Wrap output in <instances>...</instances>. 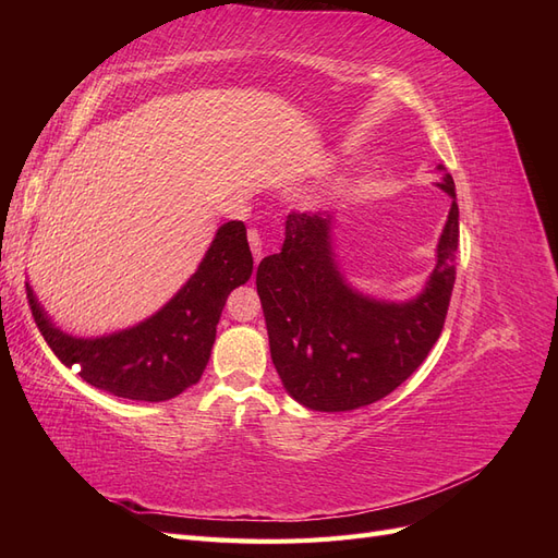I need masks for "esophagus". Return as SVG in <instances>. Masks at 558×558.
I'll return each mask as SVG.
<instances>
[{"label": "esophagus", "mask_w": 558, "mask_h": 558, "mask_svg": "<svg viewBox=\"0 0 558 558\" xmlns=\"http://www.w3.org/2000/svg\"><path fill=\"white\" fill-rule=\"evenodd\" d=\"M248 244H251V251H253V260L260 263V258L265 256V248H263V240L258 230H248Z\"/></svg>", "instance_id": "1"}]
</instances>
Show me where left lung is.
Instances as JSON below:
<instances>
[{"instance_id": "left-lung-1", "label": "left lung", "mask_w": 558, "mask_h": 558, "mask_svg": "<svg viewBox=\"0 0 558 558\" xmlns=\"http://www.w3.org/2000/svg\"><path fill=\"white\" fill-rule=\"evenodd\" d=\"M435 185L451 207L433 272L410 300L353 289L335 253V214H289L281 251L260 260L256 286L269 353L286 391L307 410L349 412L386 398L440 337L456 281L459 205L451 174Z\"/></svg>"}]
</instances>
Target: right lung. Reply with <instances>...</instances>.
I'll return each mask as SVG.
<instances>
[{
    "label": "right lung",
    "instance_id": "add662e5",
    "mask_svg": "<svg viewBox=\"0 0 558 558\" xmlns=\"http://www.w3.org/2000/svg\"><path fill=\"white\" fill-rule=\"evenodd\" d=\"M251 272L246 228L242 221H228L216 230L205 258L170 302L140 324L99 337H76L58 328L29 281L25 286L32 316L62 365H76L78 377L99 391L162 402L199 381L226 300Z\"/></svg>",
    "mask_w": 558,
    "mask_h": 558
}]
</instances>
